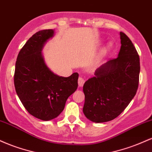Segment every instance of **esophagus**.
<instances>
[{"label":"esophagus","instance_id":"1","mask_svg":"<svg viewBox=\"0 0 152 152\" xmlns=\"http://www.w3.org/2000/svg\"><path fill=\"white\" fill-rule=\"evenodd\" d=\"M78 86H83V84L85 83V80L84 78H83L82 77H79L78 79Z\"/></svg>","mask_w":152,"mask_h":152}]
</instances>
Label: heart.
I'll use <instances>...</instances> for the list:
<instances>
[{
  "label": "heart",
  "instance_id": "obj_1",
  "mask_svg": "<svg viewBox=\"0 0 152 152\" xmlns=\"http://www.w3.org/2000/svg\"><path fill=\"white\" fill-rule=\"evenodd\" d=\"M109 47H110V46H109Z\"/></svg>",
  "mask_w": 152,
  "mask_h": 152
}]
</instances>
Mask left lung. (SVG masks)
Wrapping results in <instances>:
<instances>
[{
	"label": "left lung",
	"instance_id": "obj_1",
	"mask_svg": "<svg viewBox=\"0 0 152 152\" xmlns=\"http://www.w3.org/2000/svg\"><path fill=\"white\" fill-rule=\"evenodd\" d=\"M121 49L116 58L110 59L83 85L86 117L96 123L111 121L124 111L137 93L140 61L129 38L120 32Z\"/></svg>",
	"mask_w": 152,
	"mask_h": 152
}]
</instances>
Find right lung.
I'll list each match as a JSON object with an SVG mask.
<instances>
[{"instance_id":"1","label":"right lung","mask_w":152,"mask_h":152,"mask_svg":"<svg viewBox=\"0 0 152 152\" xmlns=\"http://www.w3.org/2000/svg\"><path fill=\"white\" fill-rule=\"evenodd\" d=\"M53 34L52 29H46L33 35L19 52L14 73L15 91L23 105L43 121L57 117L78 87V73L67 78L59 76L45 64L41 50Z\"/></svg>"}]
</instances>
